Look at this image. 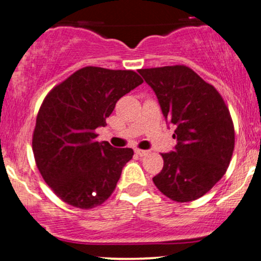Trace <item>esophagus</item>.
Listing matches in <instances>:
<instances>
[{
	"label": "esophagus",
	"mask_w": 261,
	"mask_h": 261,
	"mask_svg": "<svg viewBox=\"0 0 261 261\" xmlns=\"http://www.w3.org/2000/svg\"><path fill=\"white\" fill-rule=\"evenodd\" d=\"M135 153H136L137 155H140V157H143V155L148 154V151H145V149H139V148H136V149H135Z\"/></svg>",
	"instance_id": "obj_1"
}]
</instances>
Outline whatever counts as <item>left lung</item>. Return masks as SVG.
I'll return each mask as SVG.
<instances>
[{
    "instance_id": "left-lung-1",
    "label": "left lung",
    "mask_w": 261,
    "mask_h": 261,
    "mask_svg": "<svg viewBox=\"0 0 261 261\" xmlns=\"http://www.w3.org/2000/svg\"><path fill=\"white\" fill-rule=\"evenodd\" d=\"M166 120L175 126L174 151L162 153L158 190L176 202L199 199L224 175L234 149V126L217 89L184 65L139 70Z\"/></svg>"
}]
</instances>
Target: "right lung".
Segmentation results:
<instances>
[{
    "label": "right lung",
    "mask_w": 261,
    "mask_h": 261,
    "mask_svg": "<svg viewBox=\"0 0 261 261\" xmlns=\"http://www.w3.org/2000/svg\"><path fill=\"white\" fill-rule=\"evenodd\" d=\"M143 80L131 70L87 66L54 87L39 109L33 153L41 176L62 201L88 210L115 190L131 148L98 142L116 101Z\"/></svg>",
    "instance_id": "1"
}]
</instances>
